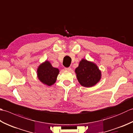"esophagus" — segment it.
<instances>
[{"mask_svg":"<svg viewBox=\"0 0 133 133\" xmlns=\"http://www.w3.org/2000/svg\"><path fill=\"white\" fill-rule=\"evenodd\" d=\"M64 70H66V71H70V70H71V67H65Z\"/></svg>","mask_w":133,"mask_h":133,"instance_id":"obj_1","label":"esophagus"}]
</instances>
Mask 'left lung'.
<instances>
[{
  "mask_svg": "<svg viewBox=\"0 0 133 133\" xmlns=\"http://www.w3.org/2000/svg\"><path fill=\"white\" fill-rule=\"evenodd\" d=\"M77 79L81 86L91 87L100 81L101 71L93 62L82 59L75 70Z\"/></svg>",
  "mask_w": 133,
  "mask_h": 133,
  "instance_id": "1",
  "label": "left lung"
}]
</instances>
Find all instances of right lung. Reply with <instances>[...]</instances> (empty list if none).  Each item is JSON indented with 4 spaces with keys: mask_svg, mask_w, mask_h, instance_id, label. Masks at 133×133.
<instances>
[{
    "mask_svg": "<svg viewBox=\"0 0 133 133\" xmlns=\"http://www.w3.org/2000/svg\"><path fill=\"white\" fill-rule=\"evenodd\" d=\"M36 72L38 79L45 85L51 86L56 82L59 70L54 67L50 61H46L39 65Z\"/></svg>",
    "mask_w": 133,
    "mask_h": 133,
    "instance_id": "obj_1",
    "label": "right lung"
}]
</instances>
